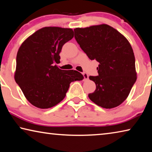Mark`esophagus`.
<instances>
[{"label": "esophagus", "mask_w": 152, "mask_h": 152, "mask_svg": "<svg viewBox=\"0 0 152 152\" xmlns=\"http://www.w3.org/2000/svg\"><path fill=\"white\" fill-rule=\"evenodd\" d=\"M83 76H84V80H88V74H87L85 72H84L83 73Z\"/></svg>", "instance_id": "1"}]
</instances>
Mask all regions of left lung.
Masks as SVG:
<instances>
[{
  "label": "left lung",
  "mask_w": 152,
  "mask_h": 152,
  "mask_svg": "<svg viewBox=\"0 0 152 152\" xmlns=\"http://www.w3.org/2000/svg\"><path fill=\"white\" fill-rule=\"evenodd\" d=\"M74 31L77 43L90 60L99 62V75L89 76L96 84L89 99L105 109L119 106L127 99L137 79L135 56L129 42L106 24Z\"/></svg>",
  "instance_id": "obj_1"
}]
</instances>
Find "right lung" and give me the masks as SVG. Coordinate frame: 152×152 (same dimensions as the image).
I'll return each instance as SVG.
<instances>
[{
    "label": "right lung",
    "mask_w": 152,
    "mask_h": 152,
    "mask_svg": "<svg viewBox=\"0 0 152 152\" xmlns=\"http://www.w3.org/2000/svg\"><path fill=\"white\" fill-rule=\"evenodd\" d=\"M74 37L72 29L58 27L42 28L22 43L17 55L15 80L31 104L49 109L65 98L72 82L84 76L74 70H61L63 45Z\"/></svg>",
    "instance_id": "1"
}]
</instances>
